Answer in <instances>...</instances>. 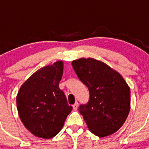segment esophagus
Listing matches in <instances>:
<instances>
[{
	"label": "esophagus",
	"mask_w": 149,
	"mask_h": 149,
	"mask_svg": "<svg viewBox=\"0 0 149 149\" xmlns=\"http://www.w3.org/2000/svg\"><path fill=\"white\" fill-rule=\"evenodd\" d=\"M78 105H79V104H78V103H75L74 104H73V105H72V108H73V110H74V111H77V108H78Z\"/></svg>",
	"instance_id": "esophagus-1"
}]
</instances>
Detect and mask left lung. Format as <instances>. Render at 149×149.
Returning a JSON list of instances; mask_svg holds the SVG:
<instances>
[{"label":"left lung","mask_w":149,"mask_h":149,"mask_svg":"<svg viewBox=\"0 0 149 149\" xmlns=\"http://www.w3.org/2000/svg\"><path fill=\"white\" fill-rule=\"evenodd\" d=\"M79 80L87 86L90 98L79 107L89 129L100 138L116 132L130 111V89L118 72L100 61L79 58L72 62Z\"/></svg>","instance_id":"obj_1"}]
</instances>
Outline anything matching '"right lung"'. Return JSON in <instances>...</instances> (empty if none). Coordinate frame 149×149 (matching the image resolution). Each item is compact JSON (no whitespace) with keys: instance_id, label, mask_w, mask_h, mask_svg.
<instances>
[{"instance_id":"obj_1","label":"right lung","mask_w":149,"mask_h":149,"mask_svg":"<svg viewBox=\"0 0 149 149\" xmlns=\"http://www.w3.org/2000/svg\"><path fill=\"white\" fill-rule=\"evenodd\" d=\"M63 63L58 61L38 70L24 82L17 96L21 120L34 135L51 139L62 129L72 107L59 89Z\"/></svg>"}]
</instances>
